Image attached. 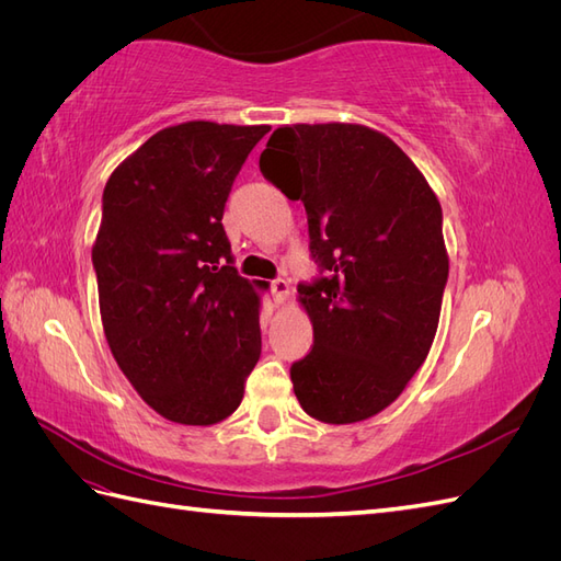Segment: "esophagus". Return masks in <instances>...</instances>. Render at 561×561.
Listing matches in <instances>:
<instances>
[{"label": "esophagus", "instance_id": "1", "mask_svg": "<svg viewBox=\"0 0 561 561\" xmlns=\"http://www.w3.org/2000/svg\"><path fill=\"white\" fill-rule=\"evenodd\" d=\"M271 295H274V301H276V304H280L287 295H290V283H287L285 278L271 280Z\"/></svg>", "mask_w": 561, "mask_h": 561}]
</instances>
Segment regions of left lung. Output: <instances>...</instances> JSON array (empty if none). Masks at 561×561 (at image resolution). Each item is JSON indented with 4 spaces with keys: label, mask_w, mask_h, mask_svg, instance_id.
<instances>
[{
    "label": "left lung",
    "mask_w": 561,
    "mask_h": 561,
    "mask_svg": "<svg viewBox=\"0 0 561 561\" xmlns=\"http://www.w3.org/2000/svg\"><path fill=\"white\" fill-rule=\"evenodd\" d=\"M262 175L309 219L320 276L299 283L311 353L293 363L301 410L355 423L393 402L426 360L449 276L443 208L383 133L355 124L276 128Z\"/></svg>",
    "instance_id": "left-lung-1"
}]
</instances>
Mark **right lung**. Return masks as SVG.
Returning a JSON list of instances; mask_svg holds the SVG:
<instances>
[{
    "label": "right lung",
    "mask_w": 561,
    "mask_h": 561,
    "mask_svg": "<svg viewBox=\"0 0 561 561\" xmlns=\"http://www.w3.org/2000/svg\"><path fill=\"white\" fill-rule=\"evenodd\" d=\"M268 130L163 128L103 192L93 268L107 344L151 410L184 426L227 419L262 353L260 297L229 264L222 215Z\"/></svg>",
    "instance_id": "1"
}]
</instances>
